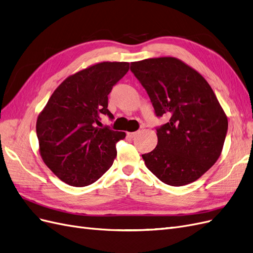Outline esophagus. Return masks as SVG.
Returning <instances> with one entry per match:
<instances>
[{"mask_svg":"<svg viewBox=\"0 0 253 253\" xmlns=\"http://www.w3.org/2000/svg\"><path fill=\"white\" fill-rule=\"evenodd\" d=\"M137 134H138V133H137V132H133V133H128V134H127V136H128L129 138H131V139H134L135 137L137 136Z\"/></svg>","mask_w":253,"mask_h":253,"instance_id":"obj_1","label":"esophagus"}]
</instances>
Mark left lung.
<instances>
[{
	"label": "left lung",
	"instance_id": "obj_1",
	"mask_svg": "<svg viewBox=\"0 0 253 253\" xmlns=\"http://www.w3.org/2000/svg\"><path fill=\"white\" fill-rule=\"evenodd\" d=\"M131 72L147 90L157 117L170 116L157 126L156 148L142 158L167 185L193 182L218 159L228 119L209 83L192 67L173 57L131 63Z\"/></svg>",
	"mask_w": 253,
	"mask_h": 253
}]
</instances>
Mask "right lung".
I'll use <instances>...</instances> for the list:
<instances>
[{
	"instance_id": "add662e5",
	"label": "right lung",
	"mask_w": 253,
	"mask_h": 253,
	"mask_svg": "<svg viewBox=\"0 0 253 253\" xmlns=\"http://www.w3.org/2000/svg\"><path fill=\"white\" fill-rule=\"evenodd\" d=\"M128 67L127 62H102L70 76L38 117L43 162L68 185L88 186L112 167L116 143L126 133L98 126L102 115L114 119L109 94Z\"/></svg>"
}]
</instances>
